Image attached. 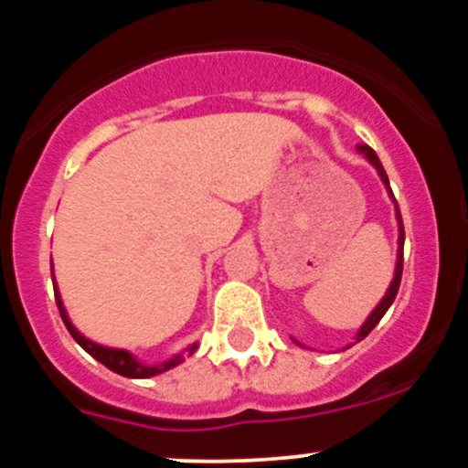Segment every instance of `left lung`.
<instances>
[{"label":"left lung","instance_id":"8db88e82","mask_svg":"<svg viewBox=\"0 0 468 468\" xmlns=\"http://www.w3.org/2000/svg\"><path fill=\"white\" fill-rule=\"evenodd\" d=\"M356 152L364 154V158L368 160V163L373 165V167L377 169V174H379L381 183L386 185V192H388V196H390V198H393V203H395V218H397V228H399V239H397V265H395V276H393V281H390L388 290H386L384 299H381L379 303H377V308L373 310V313L368 314V319L364 321V325H361L359 333H356L355 339H356V341H361V339H366V336L370 335V330H373L377 324H379L381 316L386 314V310H388L390 305H393V301H395V296H397V290H399V283H401V270H404V223H401L399 207H397V200H395V196H393V189H390L388 176H386L384 167H381L379 155H377V154L373 152V149L368 147V144H359V147H356ZM294 344H296V346H301V348H305V346H303V344H299V341H296V339H294ZM350 346H353V344H350ZM350 346H348V348H350Z\"/></svg>","mask_w":468,"mask_h":468}]
</instances>
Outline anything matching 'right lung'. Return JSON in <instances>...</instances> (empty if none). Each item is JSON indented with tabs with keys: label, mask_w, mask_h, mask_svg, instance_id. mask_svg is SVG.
Wrapping results in <instances>:
<instances>
[{
	"label": "right lung",
	"mask_w": 468,
	"mask_h": 468,
	"mask_svg": "<svg viewBox=\"0 0 468 468\" xmlns=\"http://www.w3.org/2000/svg\"><path fill=\"white\" fill-rule=\"evenodd\" d=\"M51 276H53V263H51ZM53 279H55V276H53ZM53 288H55V303H58L59 316H62V321H64V325H67L69 333H71L73 339L78 341V344L82 346V348L87 350V353L91 355L93 359H98L100 364H104L109 370H113V373H118L122 377H132V379H147V377L160 375V373H165V370L176 368L178 364H183L185 356L194 355L196 348H198V344H192L189 348H185L183 353L169 356V359L160 361V364H154V366L143 364V361L135 359V356L129 353V350L109 348V346L95 344V341L87 339V336L80 333V330L71 324V319H69L67 310H64V303H62V296H59V292H58V283H55V281H53Z\"/></svg>",
	"instance_id": "right-lung-1"
}]
</instances>
